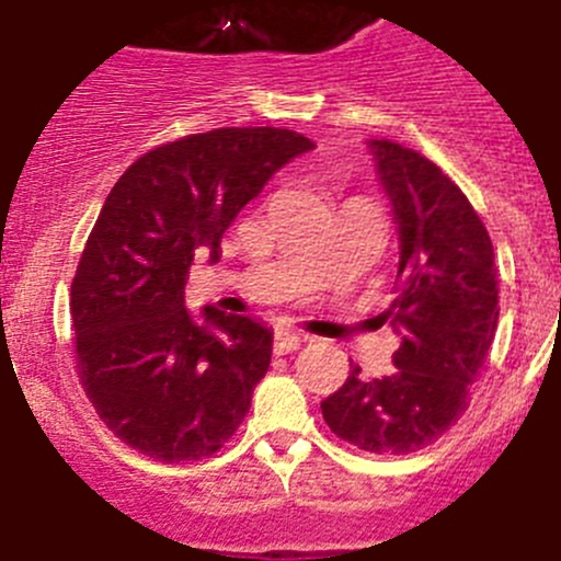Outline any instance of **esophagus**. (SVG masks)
I'll return each instance as SVG.
<instances>
[{
  "instance_id": "esophagus-1",
  "label": "esophagus",
  "mask_w": 561,
  "mask_h": 561,
  "mask_svg": "<svg viewBox=\"0 0 561 561\" xmlns=\"http://www.w3.org/2000/svg\"><path fill=\"white\" fill-rule=\"evenodd\" d=\"M305 341H307L305 332L287 330V327H279L274 335V346H276V352H282V355H287V352H296Z\"/></svg>"
}]
</instances>
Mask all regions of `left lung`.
<instances>
[{
	"label": "left lung",
	"instance_id": "left-lung-1",
	"mask_svg": "<svg viewBox=\"0 0 561 561\" xmlns=\"http://www.w3.org/2000/svg\"><path fill=\"white\" fill-rule=\"evenodd\" d=\"M400 226V285L386 318L402 335L391 375L352 366L321 402L343 442L375 456L431 447L469 405L497 330V265L489 231L467 195L416 150L371 142Z\"/></svg>",
	"mask_w": 561,
	"mask_h": 561
}]
</instances>
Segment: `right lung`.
<instances>
[{
  "mask_svg": "<svg viewBox=\"0 0 561 561\" xmlns=\"http://www.w3.org/2000/svg\"><path fill=\"white\" fill-rule=\"evenodd\" d=\"M312 142L287 128H215L159 145L111 186L72 279L78 377L105 427L156 461L218 453L271 366V330L184 285L265 181Z\"/></svg>",
  "mask_w": 561,
  "mask_h": 561,
  "instance_id": "right-lung-1",
  "label": "right lung"
}]
</instances>
